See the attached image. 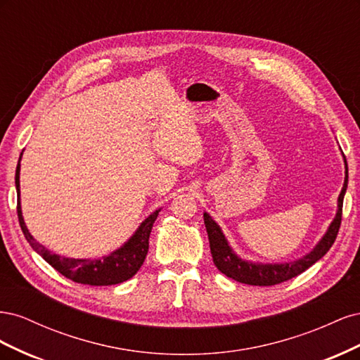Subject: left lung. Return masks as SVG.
Segmentation results:
<instances>
[{
	"label": "left lung",
	"instance_id": "obj_1",
	"mask_svg": "<svg viewBox=\"0 0 360 360\" xmlns=\"http://www.w3.org/2000/svg\"><path fill=\"white\" fill-rule=\"evenodd\" d=\"M342 158L345 163V180L340 197H338V209L333 221L330 222L328 231L324 233V236L320 238V242L314 246L311 252L300 257L296 261H290V263H254V261L240 258L234 252L230 243H228L221 226L213 221V217L209 213L204 212V224L207 234H209L210 252L213 257V263L219 269V271H222L228 278L248 285H276L281 284V282L300 275L302 271L311 267L314 263H317L320 258L328 254V250L332 248L338 236V230H340L344 195L348 184L347 160L344 155Z\"/></svg>",
	"mask_w": 360,
	"mask_h": 360
}]
</instances>
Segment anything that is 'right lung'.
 <instances>
[{
  "instance_id": "add662e5",
  "label": "right lung",
  "mask_w": 360,
  "mask_h": 360,
  "mask_svg": "<svg viewBox=\"0 0 360 360\" xmlns=\"http://www.w3.org/2000/svg\"><path fill=\"white\" fill-rule=\"evenodd\" d=\"M22 158V153H20ZM20 158L18 160L16 167V176H15V184L18 192V217L19 225L22 228V233L31 248L36 252L49 263L53 269L63 276L72 279L78 284H86V285H115L120 282H124L132 278L139 267L143 266L146 255L148 252V238L151 228L156 221V217L160 212V209L155 210L146 221L141 222V225L136 228V231L132 234L129 240L120 246L118 249L112 250L110 255L90 259V258H68L61 257L58 254H53L48 248L40 245L34 237L31 236L28 228L24 222L22 209H20V184H19V172H20Z\"/></svg>"
}]
</instances>
